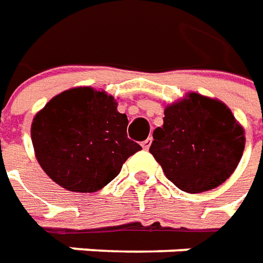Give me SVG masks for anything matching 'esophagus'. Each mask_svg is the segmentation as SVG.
Masks as SVG:
<instances>
[{
    "label": "esophagus",
    "mask_w": 263,
    "mask_h": 263,
    "mask_svg": "<svg viewBox=\"0 0 263 263\" xmlns=\"http://www.w3.org/2000/svg\"><path fill=\"white\" fill-rule=\"evenodd\" d=\"M152 141H153L152 137H148L147 140H144V141H143V143H141V147H143L144 150H147V148L150 147V144H152Z\"/></svg>",
    "instance_id": "1"
}]
</instances>
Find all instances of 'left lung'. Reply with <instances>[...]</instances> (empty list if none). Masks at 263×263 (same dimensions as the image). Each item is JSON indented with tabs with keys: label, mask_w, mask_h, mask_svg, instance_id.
Returning <instances> with one entry per match:
<instances>
[{
	"label": "left lung",
	"mask_w": 263,
	"mask_h": 263,
	"mask_svg": "<svg viewBox=\"0 0 263 263\" xmlns=\"http://www.w3.org/2000/svg\"><path fill=\"white\" fill-rule=\"evenodd\" d=\"M163 127L153 132L150 153L174 185L204 193L235 171L245 148V132L222 102L198 93L164 110Z\"/></svg>",
	"instance_id": "left-lung-1"
}]
</instances>
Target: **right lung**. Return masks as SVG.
I'll use <instances>...</instances> for the list:
<instances>
[{
    "instance_id": "right-lung-1",
    "label": "right lung",
    "mask_w": 263,
    "mask_h": 263,
    "mask_svg": "<svg viewBox=\"0 0 263 263\" xmlns=\"http://www.w3.org/2000/svg\"><path fill=\"white\" fill-rule=\"evenodd\" d=\"M127 124L113 96L73 87L36 113L31 139L39 165L53 181L68 191L95 193L141 150L127 137Z\"/></svg>"
}]
</instances>
